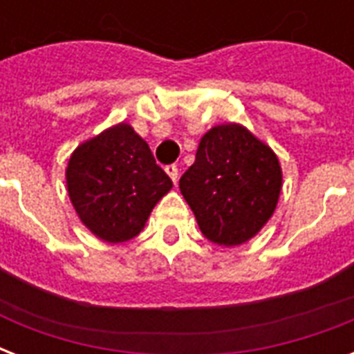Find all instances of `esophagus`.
<instances>
[{
  "mask_svg": "<svg viewBox=\"0 0 354 354\" xmlns=\"http://www.w3.org/2000/svg\"><path fill=\"white\" fill-rule=\"evenodd\" d=\"M165 172L169 174V176H171L172 182H174V183L178 182V167L176 165H167Z\"/></svg>",
  "mask_w": 354,
  "mask_h": 354,
  "instance_id": "obj_1",
  "label": "esophagus"
}]
</instances>
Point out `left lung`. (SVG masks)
<instances>
[{
	"instance_id": "left-lung-1",
	"label": "left lung",
	"mask_w": 354,
	"mask_h": 354,
	"mask_svg": "<svg viewBox=\"0 0 354 354\" xmlns=\"http://www.w3.org/2000/svg\"><path fill=\"white\" fill-rule=\"evenodd\" d=\"M283 187L277 156L236 122L202 136L196 160L180 178V191L202 235L233 248L257 235L272 218Z\"/></svg>"
}]
</instances>
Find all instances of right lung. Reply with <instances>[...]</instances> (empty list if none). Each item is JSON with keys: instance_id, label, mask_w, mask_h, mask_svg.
<instances>
[{"instance_id": "1", "label": "right lung", "mask_w": 354, "mask_h": 354, "mask_svg": "<svg viewBox=\"0 0 354 354\" xmlns=\"http://www.w3.org/2000/svg\"><path fill=\"white\" fill-rule=\"evenodd\" d=\"M66 185L80 222L101 241H130L172 187L149 145L128 122L80 143L66 167Z\"/></svg>"}]
</instances>
